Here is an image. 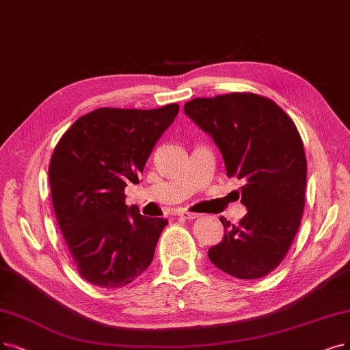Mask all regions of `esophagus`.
I'll list each match as a JSON object with an SVG mask.
<instances>
[{
  "instance_id": "1",
  "label": "esophagus",
  "mask_w": 350,
  "mask_h": 350,
  "mask_svg": "<svg viewBox=\"0 0 350 350\" xmlns=\"http://www.w3.org/2000/svg\"><path fill=\"white\" fill-rule=\"evenodd\" d=\"M178 215H179L180 218L188 219V221H191V219H195V218H198V217H200V214H195V213H188V211H179V213H178Z\"/></svg>"
}]
</instances>
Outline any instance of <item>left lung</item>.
<instances>
[{"mask_svg": "<svg viewBox=\"0 0 350 350\" xmlns=\"http://www.w3.org/2000/svg\"><path fill=\"white\" fill-rule=\"evenodd\" d=\"M184 110L214 139L227 176L244 183L237 192L248 213L239 226L219 218L226 235L208 250L209 260L241 280L267 275L286 257L304 209L307 161L295 122L250 92L197 97Z\"/></svg>", "mask_w": 350, "mask_h": 350, "instance_id": "8db88e82", "label": "left lung"}]
</instances>
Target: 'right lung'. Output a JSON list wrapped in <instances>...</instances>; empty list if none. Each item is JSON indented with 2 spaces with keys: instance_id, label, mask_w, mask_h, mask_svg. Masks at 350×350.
<instances>
[{
  "instance_id": "obj_1",
  "label": "right lung",
  "mask_w": 350,
  "mask_h": 350,
  "mask_svg": "<svg viewBox=\"0 0 350 350\" xmlns=\"http://www.w3.org/2000/svg\"><path fill=\"white\" fill-rule=\"evenodd\" d=\"M179 105L100 107L79 118L55 145L49 165L53 208L79 274L103 288L132 283L153 260L167 219L124 204Z\"/></svg>"
}]
</instances>
